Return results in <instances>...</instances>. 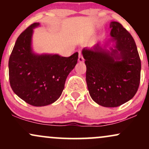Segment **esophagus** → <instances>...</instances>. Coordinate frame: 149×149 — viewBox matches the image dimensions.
Wrapping results in <instances>:
<instances>
[{"instance_id": "esophagus-1", "label": "esophagus", "mask_w": 149, "mask_h": 149, "mask_svg": "<svg viewBox=\"0 0 149 149\" xmlns=\"http://www.w3.org/2000/svg\"><path fill=\"white\" fill-rule=\"evenodd\" d=\"M79 53V56H78V62H83V61H84V59H83V56H82V54H81V52H78Z\"/></svg>"}]
</instances>
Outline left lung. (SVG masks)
<instances>
[{
  "instance_id": "left-lung-1",
  "label": "left lung",
  "mask_w": 149,
  "mask_h": 149,
  "mask_svg": "<svg viewBox=\"0 0 149 149\" xmlns=\"http://www.w3.org/2000/svg\"><path fill=\"white\" fill-rule=\"evenodd\" d=\"M110 28L111 38L104 47L99 42L91 48H83L82 54L91 98L102 107H117L130 100L137 92L141 60L130 33L117 22H111Z\"/></svg>"
}]
</instances>
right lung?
<instances>
[{"label":"right lung","mask_w":149,"mask_h":149,"mask_svg":"<svg viewBox=\"0 0 149 149\" xmlns=\"http://www.w3.org/2000/svg\"><path fill=\"white\" fill-rule=\"evenodd\" d=\"M34 23L17 39L9 59V79L13 92L34 107L54 103L61 96L68 75L77 64L78 53L71 57L37 54L32 47Z\"/></svg>","instance_id":"add662e5"}]
</instances>
